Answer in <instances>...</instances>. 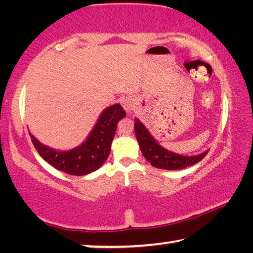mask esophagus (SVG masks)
I'll return each instance as SVG.
<instances>
[{
  "mask_svg": "<svg viewBox=\"0 0 253 253\" xmlns=\"http://www.w3.org/2000/svg\"><path fill=\"white\" fill-rule=\"evenodd\" d=\"M122 105H123V108L125 109L127 113H130L131 109L134 108V99H132V98H130V97L124 98Z\"/></svg>",
  "mask_w": 253,
  "mask_h": 253,
  "instance_id": "obj_1",
  "label": "esophagus"
}]
</instances>
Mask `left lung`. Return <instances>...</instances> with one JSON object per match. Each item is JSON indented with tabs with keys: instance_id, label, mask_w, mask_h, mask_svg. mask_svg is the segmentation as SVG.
I'll list each match as a JSON object with an SVG mask.
<instances>
[{
	"instance_id": "obj_1",
	"label": "left lung",
	"mask_w": 253,
	"mask_h": 253,
	"mask_svg": "<svg viewBox=\"0 0 253 253\" xmlns=\"http://www.w3.org/2000/svg\"><path fill=\"white\" fill-rule=\"evenodd\" d=\"M135 135L137 142L139 144V148L142 151L146 161L151 163L154 168L161 169H183L187 166H192L203 160L209 151H205L199 155L186 156L170 152L162 146V145L154 138L153 135L149 132L146 126L135 118Z\"/></svg>"
}]
</instances>
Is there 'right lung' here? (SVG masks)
<instances>
[{
  "instance_id": "right-lung-1",
  "label": "right lung",
  "mask_w": 253,
  "mask_h": 253,
  "mask_svg": "<svg viewBox=\"0 0 253 253\" xmlns=\"http://www.w3.org/2000/svg\"><path fill=\"white\" fill-rule=\"evenodd\" d=\"M125 116L126 113L121 104L107 107L101 111L95 126L84 142L68 151L46 146L30 131L29 134L38 153L51 166L69 175L84 176L101 168L108 158L117 124Z\"/></svg>"
}]
</instances>
